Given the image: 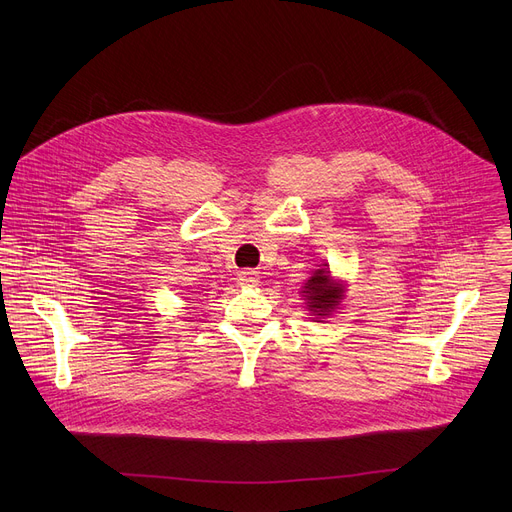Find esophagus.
<instances>
[{
    "label": "esophagus",
    "instance_id": "1",
    "mask_svg": "<svg viewBox=\"0 0 512 512\" xmlns=\"http://www.w3.org/2000/svg\"><path fill=\"white\" fill-rule=\"evenodd\" d=\"M239 281L243 285H257L259 283V275H257V271H241L239 273Z\"/></svg>",
    "mask_w": 512,
    "mask_h": 512
}]
</instances>
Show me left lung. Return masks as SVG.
<instances>
[{"label":"left lung","mask_w":512,"mask_h":512,"mask_svg":"<svg viewBox=\"0 0 512 512\" xmlns=\"http://www.w3.org/2000/svg\"><path fill=\"white\" fill-rule=\"evenodd\" d=\"M302 294L306 296L310 310H312L318 318H322V316H328L334 308H338V302L342 300L344 289L332 281L330 271L318 269V271L308 279V283L304 285Z\"/></svg>","instance_id":"left-lung-1"}]
</instances>
